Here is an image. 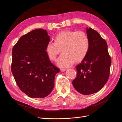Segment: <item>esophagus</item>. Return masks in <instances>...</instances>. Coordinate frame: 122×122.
Masks as SVG:
<instances>
[{
    "label": "esophagus",
    "instance_id": "1",
    "mask_svg": "<svg viewBox=\"0 0 122 122\" xmlns=\"http://www.w3.org/2000/svg\"><path fill=\"white\" fill-rule=\"evenodd\" d=\"M61 72H65V71H66V69H61Z\"/></svg>",
    "mask_w": 122,
    "mask_h": 122
}]
</instances>
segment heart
<instances>
[{"instance_id": "b5f03b06", "label": "heart", "mask_w": 122, "mask_h": 122, "mask_svg": "<svg viewBox=\"0 0 122 122\" xmlns=\"http://www.w3.org/2000/svg\"><path fill=\"white\" fill-rule=\"evenodd\" d=\"M90 48V41L86 32L82 31L65 30L58 34L55 41L48 42L46 51L51 61H55L57 55L64 52L57 60V65L61 68H67L76 61L82 60Z\"/></svg>"}]
</instances>
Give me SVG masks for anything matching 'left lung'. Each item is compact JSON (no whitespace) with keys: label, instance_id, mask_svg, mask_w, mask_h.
<instances>
[{"label":"left lung","instance_id":"8db88e82","mask_svg":"<svg viewBox=\"0 0 122 122\" xmlns=\"http://www.w3.org/2000/svg\"><path fill=\"white\" fill-rule=\"evenodd\" d=\"M90 48L81 63L76 67L77 76L72 81L74 87L84 95L96 93L108 81L112 60L107 44L99 33L86 28Z\"/></svg>","mask_w":122,"mask_h":122}]
</instances>
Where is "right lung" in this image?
Listing matches in <instances>:
<instances>
[{"label": "right lung", "mask_w": 122, "mask_h": 122, "mask_svg": "<svg viewBox=\"0 0 122 122\" xmlns=\"http://www.w3.org/2000/svg\"><path fill=\"white\" fill-rule=\"evenodd\" d=\"M49 41L47 31L39 28L22 36L13 48L12 74L21 91L32 98L49 95L60 71L46 51Z\"/></svg>", "instance_id": "obj_1"}]
</instances>
